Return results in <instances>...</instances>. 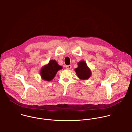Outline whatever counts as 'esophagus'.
Segmentation results:
<instances>
[{
  "instance_id": "esophagus-1",
  "label": "esophagus",
  "mask_w": 132,
  "mask_h": 132,
  "mask_svg": "<svg viewBox=\"0 0 132 132\" xmlns=\"http://www.w3.org/2000/svg\"><path fill=\"white\" fill-rule=\"evenodd\" d=\"M66 68L67 69H70L71 68V65H67V66H66Z\"/></svg>"
}]
</instances>
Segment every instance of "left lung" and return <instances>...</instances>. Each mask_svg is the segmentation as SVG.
<instances>
[{"mask_svg":"<svg viewBox=\"0 0 132 132\" xmlns=\"http://www.w3.org/2000/svg\"><path fill=\"white\" fill-rule=\"evenodd\" d=\"M78 67L75 69L78 77L81 80H86L91 76V71L84 61L78 63Z\"/></svg>","mask_w":132,"mask_h":132,"instance_id":"obj_1","label":"left lung"}]
</instances>
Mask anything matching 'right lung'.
Returning a JSON list of instances; mask_svg holds the SVG:
<instances>
[{"label":"right lung","instance_id":"1","mask_svg":"<svg viewBox=\"0 0 132 132\" xmlns=\"http://www.w3.org/2000/svg\"><path fill=\"white\" fill-rule=\"evenodd\" d=\"M62 68V66H60L55 60H50L40 70L41 77L43 80L50 81L55 77L57 72Z\"/></svg>","mask_w":132,"mask_h":132}]
</instances>
